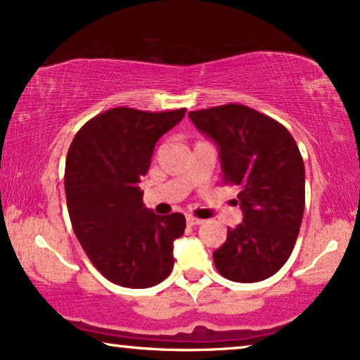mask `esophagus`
<instances>
[{
  "instance_id": "esophagus-1",
  "label": "esophagus",
  "mask_w": 360,
  "mask_h": 360,
  "mask_svg": "<svg viewBox=\"0 0 360 360\" xmlns=\"http://www.w3.org/2000/svg\"><path fill=\"white\" fill-rule=\"evenodd\" d=\"M186 223H188L190 226H198V224L203 223V219L195 218V216H186Z\"/></svg>"
}]
</instances>
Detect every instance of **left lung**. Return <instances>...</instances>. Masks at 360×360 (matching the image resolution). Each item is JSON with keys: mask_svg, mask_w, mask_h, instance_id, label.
Masks as SVG:
<instances>
[{"mask_svg": "<svg viewBox=\"0 0 360 360\" xmlns=\"http://www.w3.org/2000/svg\"><path fill=\"white\" fill-rule=\"evenodd\" d=\"M216 142L223 181L240 186L243 223L213 252L218 272L239 283L277 274L292 254L304 211V165L287 127L244 105L188 112Z\"/></svg>", "mask_w": 360, "mask_h": 360, "instance_id": "8db88e82", "label": "left lung"}]
</instances>
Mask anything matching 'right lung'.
<instances>
[{
  "label": "right lung",
  "mask_w": 360,
  "mask_h": 360,
  "mask_svg": "<svg viewBox=\"0 0 360 360\" xmlns=\"http://www.w3.org/2000/svg\"><path fill=\"white\" fill-rule=\"evenodd\" d=\"M185 111L112 108L85 122L68 149L65 195L73 233L91 264L121 287H154L174 269V240L184 234L185 216L147 210L139 181L157 141Z\"/></svg>",
  "instance_id": "add662e5"
}]
</instances>
